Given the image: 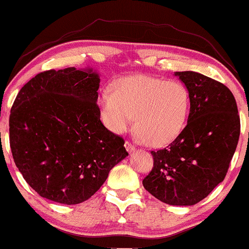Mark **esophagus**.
I'll return each mask as SVG.
<instances>
[{
    "mask_svg": "<svg viewBox=\"0 0 249 249\" xmlns=\"http://www.w3.org/2000/svg\"><path fill=\"white\" fill-rule=\"evenodd\" d=\"M124 146H125V150H127L129 153L132 152V151H135V146L130 143V142H128V141L125 142V143H124Z\"/></svg>",
    "mask_w": 249,
    "mask_h": 249,
    "instance_id": "esophagus-1",
    "label": "esophagus"
}]
</instances>
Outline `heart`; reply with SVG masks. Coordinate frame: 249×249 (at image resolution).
<instances>
[{"mask_svg":"<svg viewBox=\"0 0 249 249\" xmlns=\"http://www.w3.org/2000/svg\"><path fill=\"white\" fill-rule=\"evenodd\" d=\"M99 105L104 124L114 134L131 127L151 146H164L178 136L188 119L190 95L178 81L147 75L119 79L102 90Z\"/></svg>","mask_w":249,"mask_h":249,"instance_id":"1","label":"heart"}]
</instances>
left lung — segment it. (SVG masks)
Wrapping results in <instances>:
<instances>
[{"instance_id":"obj_1","label":"left lung","mask_w":249,"mask_h":249,"mask_svg":"<svg viewBox=\"0 0 249 249\" xmlns=\"http://www.w3.org/2000/svg\"><path fill=\"white\" fill-rule=\"evenodd\" d=\"M190 95L188 124L162 150L152 151L146 191L173 206L205 199L227 175L240 135L237 103L223 83L202 74L175 72Z\"/></svg>"}]
</instances>
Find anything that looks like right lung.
<instances>
[{"label":"right lung","instance_id":"1","mask_svg":"<svg viewBox=\"0 0 249 249\" xmlns=\"http://www.w3.org/2000/svg\"><path fill=\"white\" fill-rule=\"evenodd\" d=\"M99 82L92 69L50 70L16 97L9 119L12 157L43 198L64 205L86 201L128 156L124 138L101 121Z\"/></svg>","mask_w":249,"mask_h":249}]
</instances>
